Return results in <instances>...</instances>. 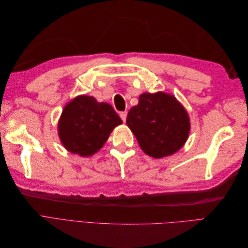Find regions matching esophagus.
<instances>
[{"mask_svg":"<svg viewBox=\"0 0 248 248\" xmlns=\"http://www.w3.org/2000/svg\"><path fill=\"white\" fill-rule=\"evenodd\" d=\"M120 117H121L122 121H123V122H125V121H126V118H127V111H122V112H120Z\"/></svg>","mask_w":248,"mask_h":248,"instance_id":"1","label":"esophagus"}]
</instances>
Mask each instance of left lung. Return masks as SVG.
Wrapping results in <instances>:
<instances>
[{"instance_id":"obj_1","label":"left lung","mask_w":248,"mask_h":248,"mask_svg":"<svg viewBox=\"0 0 248 248\" xmlns=\"http://www.w3.org/2000/svg\"><path fill=\"white\" fill-rule=\"evenodd\" d=\"M126 124L140 149L153 158L175 154L186 142L190 131L188 112L169 93H142L139 104L127 115Z\"/></svg>"}]
</instances>
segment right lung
<instances>
[{"instance_id":"right-lung-1","label":"right lung","mask_w":248,"mask_h":248,"mask_svg":"<svg viewBox=\"0 0 248 248\" xmlns=\"http://www.w3.org/2000/svg\"><path fill=\"white\" fill-rule=\"evenodd\" d=\"M120 124L122 120L110 104L98 102L93 96L79 95L64 107L58 133L67 151L89 157L99 151Z\"/></svg>"}]
</instances>
